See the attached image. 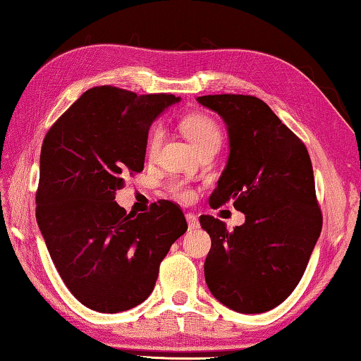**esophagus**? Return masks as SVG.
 <instances>
[{"label": "esophagus", "mask_w": 361, "mask_h": 361, "mask_svg": "<svg viewBox=\"0 0 361 361\" xmlns=\"http://www.w3.org/2000/svg\"><path fill=\"white\" fill-rule=\"evenodd\" d=\"M187 224H189V229H197L200 224H198V218L193 215V213H187Z\"/></svg>", "instance_id": "1"}]
</instances>
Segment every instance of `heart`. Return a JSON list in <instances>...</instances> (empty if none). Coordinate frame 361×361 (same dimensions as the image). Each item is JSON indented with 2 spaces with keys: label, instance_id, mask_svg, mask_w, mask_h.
Listing matches in <instances>:
<instances>
[{
  "label": "heart",
  "instance_id": "obj_1",
  "mask_svg": "<svg viewBox=\"0 0 361 361\" xmlns=\"http://www.w3.org/2000/svg\"><path fill=\"white\" fill-rule=\"evenodd\" d=\"M180 128L182 132L187 135V138L197 146L198 151L210 148V146H216V148H219V145H221V130H219L215 120L210 116H207V114H187V116H184L180 120ZM161 142H163V128H161L159 125H154V127L149 130L148 138H146L145 151L148 158H153V156L158 153ZM169 189L172 192V195L179 198L182 202H190L193 198V190L179 180L171 182Z\"/></svg>",
  "mask_w": 361,
  "mask_h": 361
}]
</instances>
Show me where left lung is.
<instances>
[{"instance_id": "left-lung-1", "label": "left lung", "mask_w": 361, "mask_h": 361, "mask_svg": "<svg viewBox=\"0 0 361 361\" xmlns=\"http://www.w3.org/2000/svg\"><path fill=\"white\" fill-rule=\"evenodd\" d=\"M197 101L223 117L231 148L210 207L231 200L245 215L233 231L215 216H200L212 238L207 285L233 311H270L300 283L321 234L310 153L259 97L215 94Z\"/></svg>"}]
</instances>
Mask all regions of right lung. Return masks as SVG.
I'll return each mask as SVG.
<instances>
[{
	"label": "right lung",
	"instance_id": "add662e5",
	"mask_svg": "<svg viewBox=\"0 0 361 361\" xmlns=\"http://www.w3.org/2000/svg\"><path fill=\"white\" fill-rule=\"evenodd\" d=\"M177 101L96 86L45 135L35 216L61 280L90 310L112 314L143 302L187 231L174 202H154L140 215L116 202L127 176L143 171L151 123Z\"/></svg>",
	"mask_w": 361,
	"mask_h": 361
}]
</instances>
